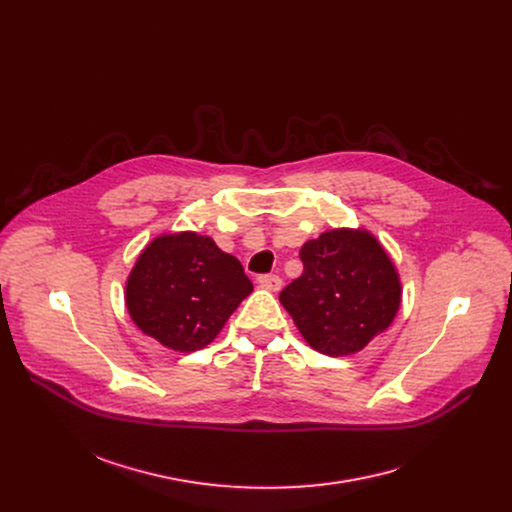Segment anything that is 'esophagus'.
<instances>
[{
	"label": "esophagus",
	"mask_w": 512,
	"mask_h": 512,
	"mask_svg": "<svg viewBox=\"0 0 512 512\" xmlns=\"http://www.w3.org/2000/svg\"><path fill=\"white\" fill-rule=\"evenodd\" d=\"M257 281H259L261 287H265V289H269V291L281 289V277H279V275H259Z\"/></svg>",
	"instance_id": "esophagus-1"
}]
</instances>
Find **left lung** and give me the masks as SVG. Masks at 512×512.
Instances as JSON below:
<instances>
[{"label": "left lung", "mask_w": 512, "mask_h": 512, "mask_svg": "<svg viewBox=\"0 0 512 512\" xmlns=\"http://www.w3.org/2000/svg\"><path fill=\"white\" fill-rule=\"evenodd\" d=\"M304 273L279 302L304 340L328 356L360 352L383 334L401 306V279L367 229H330L300 249Z\"/></svg>", "instance_id": "left-lung-1"}]
</instances>
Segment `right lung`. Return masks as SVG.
<instances>
[{"label":"right lung","mask_w":512,"mask_h":512,"mask_svg":"<svg viewBox=\"0 0 512 512\" xmlns=\"http://www.w3.org/2000/svg\"><path fill=\"white\" fill-rule=\"evenodd\" d=\"M237 257L194 231L162 233L145 245L125 281L133 324L178 352L210 344L251 294Z\"/></svg>","instance_id":"add662e5"}]
</instances>
